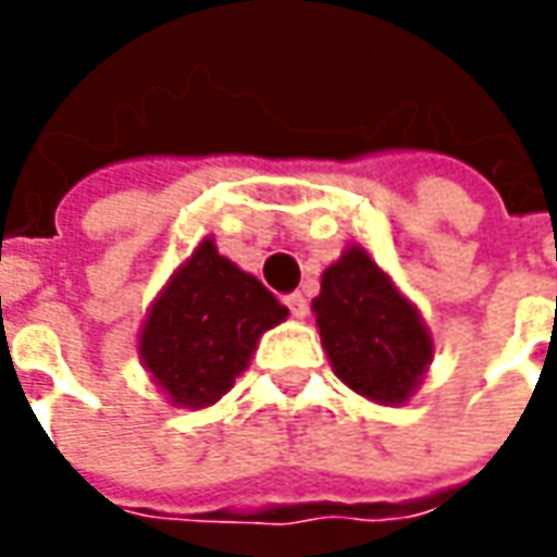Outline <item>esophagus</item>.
Wrapping results in <instances>:
<instances>
[{
	"mask_svg": "<svg viewBox=\"0 0 557 557\" xmlns=\"http://www.w3.org/2000/svg\"><path fill=\"white\" fill-rule=\"evenodd\" d=\"M285 304H288V310L294 319H307V315H310V300H307L300 290L288 294V297H285Z\"/></svg>",
	"mask_w": 557,
	"mask_h": 557,
	"instance_id": "esophagus-1",
	"label": "esophagus"
}]
</instances>
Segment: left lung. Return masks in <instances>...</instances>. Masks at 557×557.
I'll return each instance as SVG.
<instances>
[{"mask_svg": "<svg viewBox=\"0 0 557 557\" xmlns=\"http://www.w3.org/2000/svg\"><path fill=\"white\" fill-rule=\"evenodd\" d=\"M312 315L334 374L377 406L409 403L434 359L421 310L359 245L322 272Z\"/></svg>", "mask_w": 557, "mask_h": 557, "instance_id": "left-lung-1", "label": "left lung"}]
</instances>
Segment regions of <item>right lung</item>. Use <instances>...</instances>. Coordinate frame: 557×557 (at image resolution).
<instances>
[{
	"label": "right lung",
	"instance_id": "add662e5",
	"mask_svg": "<svg viewBox=\"0 0 557 557\" xmlns=\"http://www.w3.org/2000/svg\"><path fill=\"white\" fill-rule=\"evenodd\" d=\"M285 319L257 275L203 238L145 312L139 359L170 406L207 409L250 366L263 332Z\"/></svg>",
	"mask_w": 557,
	"mask_h": 557
}]
</instances>
